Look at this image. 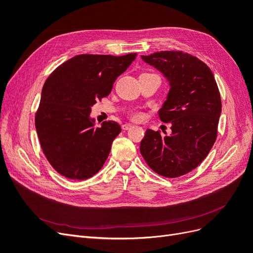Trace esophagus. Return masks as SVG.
<instances>
[{
	"instance_id": "1",
	"label": "esophagus",
	"mask_w": 253,
	"mask_h": 253,
	"mask_svg": "<svg viewBox=\"0 0 253 253\" xmlns=\"http://www.w3.org/2000/svg\"><path fill=\"white\" fill-rule=\"evenodd\" d=\"M133 126V125H131V124H126V125H124V126H122V128H124V129H126H126H128V128H131Z\"/></svg>"
}]
</instances>
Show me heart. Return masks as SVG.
I'll return each mask as SVG.
<instances>
[{"label":"heart","instance_id":"heart-1","mask_svg":"<svg viewBox=\"0 0 253 253\" xmlns=\"http://www.w3.org/2000/svg\"><path fill=\"white\" fill-rule=\"evenodd\" d=\"M141 117V115L140 114H136V115H134V118L135 119H139Z\"/></svg>","mask_w":253,"mask_h":253}]
</instances>
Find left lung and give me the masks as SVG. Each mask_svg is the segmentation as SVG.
Listing matches in <instances>:
<instances>
[{
    "instance_id": "obj_1",
    "label": "left lung",
    "mask_w": 253,
    "mask_h": 253,
    "mask_svg": "<svg viewBox=\"0 0 253 253\" xmlns=\"http://www.w3.org/2000/svg\"><path fill=\"white\" fill-rule=\"evenodd\" d=\"M141 59L170 84L158 114L162 121L171 122L172 134L147 129L140 153L157 174L178 177L200 166L216 140L221 112L217 84L207 64L187 52L163 50Z\"/></svg>"
}]
</instances>
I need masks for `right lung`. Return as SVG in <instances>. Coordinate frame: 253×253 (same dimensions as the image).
Listing matches in <instances>:
<instances>
[{"instance_id":"obj_1","label":"right lung","mask_w":253,"mask_h":253,"mask_svg":"<svg viewBox=\"0 0 253 253\" xmlns=\"http://www.w3.org/2000/svg\"><path fill=\"white\" fill-rule=\"evenodd\" d=\"M135 59L136 53L79 55L58 66L45 81L36 129L45 157L59 174L83 180L103 167L121 127L115 121L96 127L91 106L109 96L115 80Z\"/></svg>"}]
</instances>
